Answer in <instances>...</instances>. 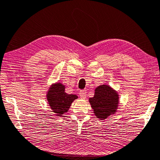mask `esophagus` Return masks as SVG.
<instances>
[{
    "mask_svg": "<svg viewBox=\"0 0 160 160\" xmlns=\"http://www.w3.org/2000/svg\"><path fill=\"white\" fill-rule=\"evenodd\" d=\"M86 93H87V92H86L85 90H81V91H80L79 94H80V98L85 99L86 97H87V94H86Z\"/></svg>",
    "mask_w": 160,
    "mask_h": 160,
    "instance_id": "obj_1",
    "label": "esophagus"
}]
</instances>
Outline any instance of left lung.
I'll return each mask as SVG.
<instances>
[{
	"label": "left lung",
	"instance_id": "1",
	"mask_svg": "<svg viewBox=\"0 0 160 160\" xmlns=\"http://www.w3.org/2000/svg\"><path fill=\"white\" fill-rule=\"evenodd\" d=\"M119 97L109 85L102 84L95 89L94 96L89 101L93 113L98 119L103 120L117 112Z\"/></svg>",
	"mask_w": 160,
	"mask_h": 160
}]
</instances>
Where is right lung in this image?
I'll use <instances>...</instances> for the list:
<instances>
[{
    "mask_svg": "<svg viewBox=\"0 0 160 160\" xmlns=\"http://www.w3.org/2000/svg\"><path fill=\"white\" fill-rule=\"evenodd\" d=\"M46 98L52 112L58 117H62L69 109L72 102L78 98L75 94H68L65 92V86L61 82H56L49 87Z\"/></svg>",
    "mask_w": 160,
    "mask_h": 160,
    "instance_id": "obj_1",
    "label": "right lung"
}]
</instances>
